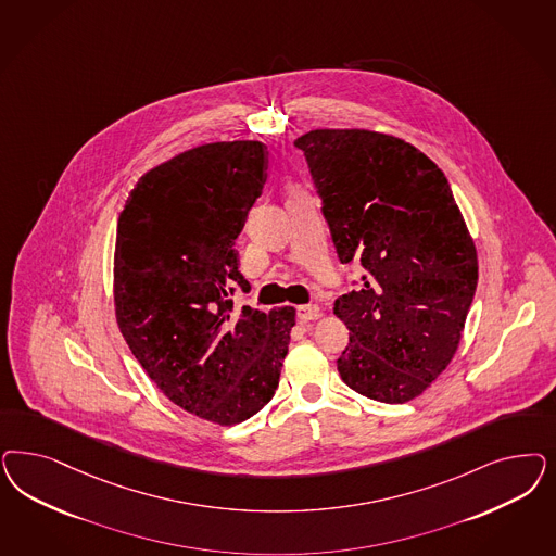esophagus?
I'll use <instances>...</instances> for the list:
<instances>
[{
	"label": "esophagus",
	"instance_id": "esophagus-1",
	"mask_svg": "<svg viewBox=\"0 0 556 556\" xmlns=\"http://www.w3.org/2000/svg\"><path fill=\"white\" fill-rule=\"evenodd\" d=\"M296 315L301 321H315L321 317V308L317 305H301L296 308Z\"/></svg>",
	"mask_w": 556,
	"mask_h": 556
}]
</instances>
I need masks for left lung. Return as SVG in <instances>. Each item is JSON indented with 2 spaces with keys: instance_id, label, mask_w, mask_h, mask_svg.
I'll list each match as a JSON object with an SVG mask.
<instances>
[{
  "instance_id": "8db88e82",
  "label": "left lung",
  "mask_w": 556,
  "mask_h": 556,
  "mask_svg": "<svg viewBox=\"0 0 556 556\" xmlns=\"http://www.w3.org/2000/svg\"><path fill=\"white\" fill-rule=\"evenodd\" d=\"M294 144L341 264L358 260L368 271L333 308L350 331L341 380L380 403H407L446 370L463 338L479 280L465 216L442 169L399 137L317 128Z\"/></svg>"
}]
</instances>
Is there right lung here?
I'll return each instance as SVG.
<instances>
[{
  "instance_id": "obj_1",
  "label": "right lung",
  "mask_w": 556,
  "mask_h": 556,
  "mask_svg": "<svg viewBox=\"0 0 556 556\" xmlns=\"http://www.w3.org/2000/svg\"><path fill=\"white\" fill-rule=\"evenodd\" d=\"M266 144L188 149L137 181L118 216L114 313L172 403L218 426L264 409L280 382L294 306L235 308V239L266 181Z\"/></svg>"
}]
</instances>
